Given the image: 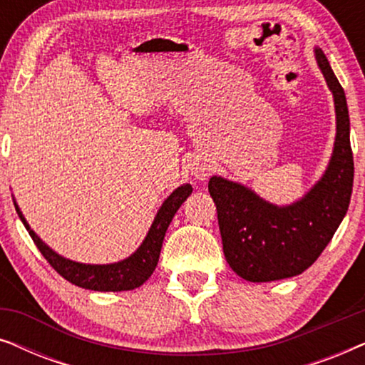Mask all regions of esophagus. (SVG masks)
Masks as SVG:
<instances>
[{"label": "esophagus", "instance_id": "34e87169", "mask_svg": "<svg viewBox=\"0 0 365 365\" xmlns=\"http://www.w3.org/2000/svg\"><path fill=\"white\" fill-rule=\"evenodd\" d=\"M191 173L194 178L197 179H206L211 174V166L207 163H194L191 168Z\"/></svg>", "mask_w": 365, "mask_h": 365}]
</instances>
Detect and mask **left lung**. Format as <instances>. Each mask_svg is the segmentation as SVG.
Returning a JSON list of instances; mask_svg holds the SVG:
<instances>
[{
  "label": "left lung",
  "mask_w": 365,
  "mask_h": 365,
  "mask_svg": "<svg viewBox=\"0 0 365 365\" xmlns=\"http://www.w3.org/2000/svg\"><path fill=\"white\" fill-rule=\"evenodd\" d=\"M316 59L334 94L337 116L332 159L321 181L302 201L277 207L241 184L217 176L209 179L224 256L246 281H279L311 267L331 242L351 202L354 158L346 93L322 49L316 48Z\"/></svg>",
  "instance_id": "1"
}]
</instances>
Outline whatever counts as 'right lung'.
I'll use <instances>...</instances> for the list:
<instances>
[{
  "mask_svg": "<svg viewBox=\"0 0 365 365\" xmlns=\"http://www.w3.org/2000/svg\"><path fill=\"white\" fill-rule=\"evenodd\" d=\"M192 192L191 184H184V186L178 187L166 201L163 202L161 209H159L156 219H154L151 229H149L146 239L141 244V247L133 254L131 257L124 259L121 262L116 264H106V266H91V264H79L73 262L69 259H64L51 251L31 229H29L28 222L24 221L21 211H19L16 204V212L19 219H21L24 227L28 229L29 236H31L33 242L36 244L39 252L46 259L54 271L59 276H63L66 281H69L74 286L91 289V291H131L136 289L151 277V274L158 266L159 252H161L164 236L171 224L174 214L181 207V204L186 201L189 194Z\"/></svg>",
  "mask_w": 365,
  "mask_h": 365,
  "instance_id": "1",
  "label": "right lung"
}]
</instances>
